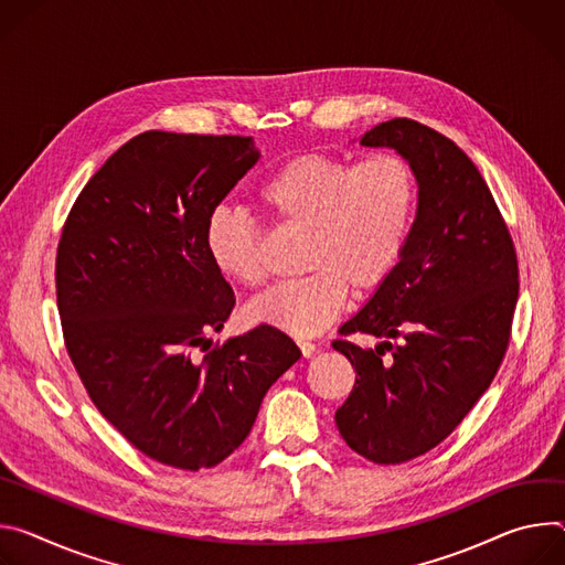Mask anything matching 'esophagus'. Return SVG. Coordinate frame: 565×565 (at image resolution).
<instances>
[{
	"label": "esophagus",
	"mask_w": 565,
	"mask_h": 565,
	"mask_svg": "<svg viewBox=\"0 0 565 565\" xmlns=\"http://www.w3.org/2000/svg\"><path fill=\"white\" fill-rule=\"evenodd\" d=\"M298 348H300V352H302V356H305V359H309L311 354L317 352V345L311 343V341H298Z\"/></svg>",
	"instance_id": "34e87169"
}]
</instances>
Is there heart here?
Here are the masks:
<instances>
[{"label": "heart", "instance_id": "obj_1", "mask_svg": "<svg viewBox=\"0 0 565 565\" xmlns=\"http://www.w3.org/2000/svg\"><path fill=\"white\" fill-rule=\"evenodd\" d=\"M263 209L285 226L307 228L302 269L248 305L250 321L311 337L345 309L350 287H382L395 271L415 220L417 174L397 152L361 161L305 152L280 163L258 188ZM213 267L242 287L265 282L263 231L248 213L217 206L206 222Z\"/></svg>", "mask_w": 565, "mask_h": 565}]
</instances>
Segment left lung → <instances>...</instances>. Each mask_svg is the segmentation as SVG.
<instances>
[{
  "label": "left lung",
  "instance_id": "1",
  "mask_svg": "<svg viewBox=\"0 0 565 565\" xmlns=\"http://www.w3.org/2000/svg\"><path fill=\"white\" fill-rule=\"evenodd\" d=\"M361 146L411 161L417 215L395 271L339 330L382 343H332L356 372L334 419L352 451L399 465L440 445L493 382L510 345L519 260L487 181L451 139L393 118Z\"/></svg>",
  "mask_w": 565,
  "mask_h": 565
}]
</instances>
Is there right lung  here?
Here are the masks:
<instances>
[{
	"label": "right lung",
	"instance_id": "right-lung-1",
	"mask_svg": "<svg viewBox=\"0 0 565 565\" xmlns=\"http://www.w3.org/2000/svg\"><path fill=\"white\" fill-rule=\"evenodd\" d=\"M258 157L250 137L143 132L87 181L62 228L55 294L74 367L103 417L168 467L228 458L300 359L271 326L194 352L235 305L206 222Z\"/></svg>",
	"mask_w": 565,
	"mask_h": 565
}]
</instances>
